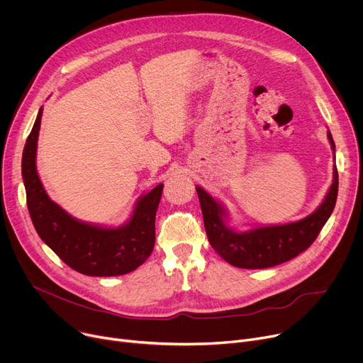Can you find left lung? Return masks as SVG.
Listing matches in <instances>:
<instances>
[{
    "label": "left lung",
    "mask_w": 363,
    "mask_h": 363,
    "mask_svg": "<svg viewBox=\"0 0 363 363\" xmlns=\"http://www.w3.org/2000/svg\"><path fill=\"white\" fill-rule=\"evenodd\" d=\"M331 148L334 141L327 132ZM339 174L334 165L333 184L324 202L306 218L285 225H270L237 233L225 224L227 212L209 193L196 187L208 240L215 252L230 264L241 269H266L285 263L308 248L318 237L337 201Z\"/></svg>",
    "instance_id": "1"
}]
</instances>
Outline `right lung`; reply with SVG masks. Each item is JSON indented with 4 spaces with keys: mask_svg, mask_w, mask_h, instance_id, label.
Returning a JSON list of instances; mask_svg holds the SVG:
<instances>
[{
    "mask_svg": "<svg viewBox=\"0 0 363 363\" xmlns=\"http://www.w3.org/2000/svg\"><path fill=\"white\" fill-rule=\"evenodd\" d=\"M42 107L23 150L21 174L27 208L39 237L71 269L87 276H119L133 272L152 253L155 213L162 186L138 199L130 219L119 228H104L77 220L50 201L36 170V150Z\"/></svg>",
    "mask_w": 363,
    "mask_h": 363,
    "instance_id": "obj_1",
    "label": "right lung"
}]
</instances>
